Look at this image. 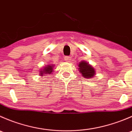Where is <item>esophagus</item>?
I'll use <instances>...</instances> for the list:
<instances>
[{
  "label": "esophagus",
  "instance_id": "1",
  "mask_svg": "<svg viewBox=\"0 0 132 132\" xmlns=\"http://www.w3.org/2000/svg\"><path fill=\"white\" fill-rule=\"evenodd\" d=\"M64 60L66 61V62H70L71 61V57L68 56H66L64 58Z\"/></svg>",
  "mask_w": 132,
  "mask_h": 132
}]
</instances>
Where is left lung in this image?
<instances>
[{"mask_svg":"<svg viewBox=\"0 0 132 132\" xmlns=\"http://www.w3.org/2000/svg\"><path fill=\"white\" fill-rule=\"evenodd\" d=\"M78 70L82 75V77L85 78H92L94 77L96 71L94 68L85 61H81L78 65Z\"/></svg>","mask_w":132,"mask_h":132,"instance_id":"obj_1","label":"left lung"}]
</instances>
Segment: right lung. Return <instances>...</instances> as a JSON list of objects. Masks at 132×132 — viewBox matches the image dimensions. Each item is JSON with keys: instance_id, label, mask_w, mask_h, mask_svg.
<instances>
[{"instance_id": "add662e5", "label": "right lung", "mask_w": 132, "mask_h": 132, "mask_svg": "<svg viewBox=\"0 0 132 132\" xmlns=\"http://www.w3.org/2000/svg\"><path fill=\"white\" fill-rule=\"evenodd\" d=\"M55 67V65L53 64H49L46 65L42 69L39 70V75L41 77H43L44 75H51L54 72V68Z\"/></svg>"}]
</instances>
